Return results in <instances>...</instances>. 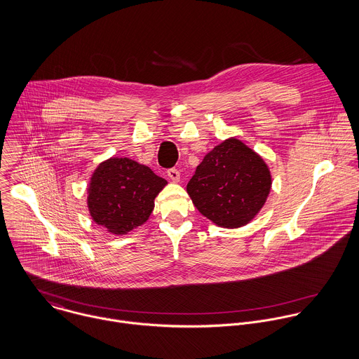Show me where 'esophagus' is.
<instances>
[{
    "label": "esophagus",
    "mask_w": 359,
    "mask_h": 359,
    "mask_svg": "<svg viewBox=\"0 0 359 359\" xmlns=\"http://www.w3.org/2000/svg\"><path fill=\"white\" fill-rule=\"evenodd\" d=\"M168 177H169L172 182L177 183V182L180 180V172H179L177 169L172 168V169H169V170H168Z\"/></svg>",
    "instance_id": "obj_1"
}]
</instances>
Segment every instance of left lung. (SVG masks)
I'll list each match as a JSON object with an SVG mask.
<instances>
[{
	"instance_id": "obj_1",
	"label": "left lung",
	"mask_w": 359,
	"mask_h": 359,
	"mask_svg": "<svg viewBox=\"0 0 359 359\" xmlns=\"http://www.w3.org/2000/svg\"><path fill=\"white\" fill-rule=\"evenodd\" d=\"M271 187L265 161L241 140L230 137L204 156L187 193L205 217L220 227L236 229L258 215Z\"/></svg>"
}]
</instances>
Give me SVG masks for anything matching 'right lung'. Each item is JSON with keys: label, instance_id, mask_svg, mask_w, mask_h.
Here are the masks:
<instances>
[{"label": "right lung", "instance_id": "1", "mask_svg": "<svg viewBox=\"0 0 359 359\" xmlns=\"http://www.w3.org/2000/svg\"><path fill=\"white\" fill-rule=\"evenodd\" d=\"M168 182L129 158H109L91 175L87 207L91 219L112 234H128L147 222Z\"/></svg>", "mask_w": 359, "mask_h": 359}]
</instances>
